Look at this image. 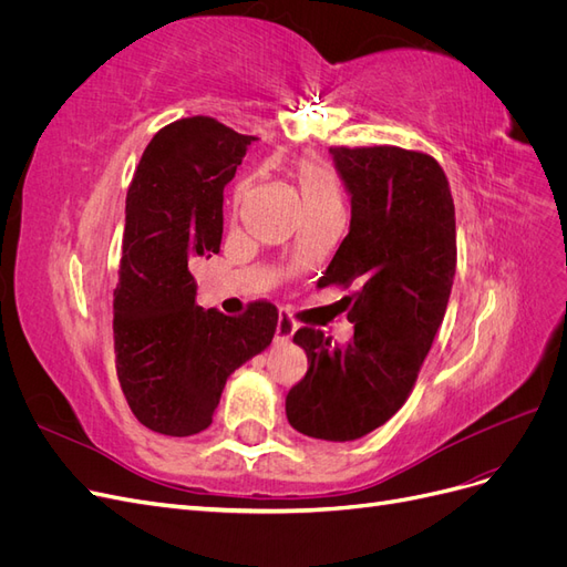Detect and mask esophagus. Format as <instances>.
Masks as SVG:
<instances>
[{
  "label": "esophagus",
  "instance_id": "obj_1",
  "mask_svg": "<svg viewBox=\"0 0 567 567\" xmlns=\"http://www.w3.org/2000/svg\"><path fill=\"white\" fill-rule=\"evenodd\" d=\"M296 331H298V323H296L293 319H290V317L281 315L279 321H277V340H279V342H288L290 338H293Z\"/></svg>",
  "mask_w": 567,
  "mask_h": 567
}]
</instances>
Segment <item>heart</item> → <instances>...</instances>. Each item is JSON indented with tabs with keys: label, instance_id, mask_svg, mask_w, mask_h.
<instances>
[{
	"label": "heart",
	"instance_id": "b5f03b06",
	"mask_svg": "<svg viewBox=\"0 0 567 567\" xmlns=\"http://www.w3.org/2000/svg\"><path fill=\"white\" fill-rule=\"evenodd\" d=\"M296 179L300 188L302 208H315V205H326V203H340L338 184L323 165L300 163V167L296 169Z\"/></svg>",
	"mask_w": 567,
	"mask_h": 567
}]
</instances>
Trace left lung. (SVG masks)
<instances>
[{"instance_id": "8db88e82", "label": "left lung", "mask_w": 567, "mask_h": 567, "mask_svg": "<svg viewBox=\"0 0 567 567\" xmlns=\"http://www.w3.org/2000/svg\"><path fill=\"white\" fill-rule=\"evenodd\" d=\"M350 196V231L319 286H357L346 298L354 333L331 346L300 329L305 379L286 394L298 433L329 442L369 435L406 402L442 326L456 274L450 182L435 158L398 146L331 148Z\"/></svg>"}]
</instances>
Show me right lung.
<instances>
[{
    "instance_id": "1",
    "label": "right lung",
    "mask_w": 567,
    "mask_h": 567,
    "mask_svg": "<svg viewBox=\"0 0 567 567\" xmlns=\"http://www.w3.org/2000/svg\"><path fill=\"white\" fill-rule=\"evenodd\" d=\"M255 136L213 117L163 127L136 167L125 200L113 340L132 414L163 435L213 423L229 375L269 348L279 312L252 302L244 317L196 305L194 265L221 244V192Z\"/></svg>"
}]
</instances>
